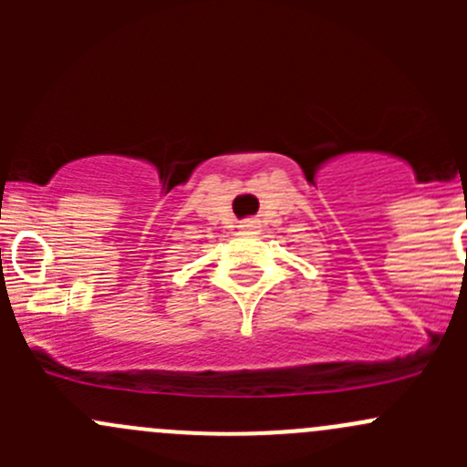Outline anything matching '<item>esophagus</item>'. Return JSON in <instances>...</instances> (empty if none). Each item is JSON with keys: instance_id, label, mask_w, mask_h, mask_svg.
<instances>
[{"instance_id": "obj_1", "label": "esophagus", "mask_w": 467, "mask_h": 467, "mask_svg": "<svg viewBox=\"0 0 467 467\" xmlns=\"http://www.w3.org/2000/svg\"><path fill=\"white\" fill-rule=\"evenodd\" d=\"M242 228L244 230H253V228H255V221H246V223H244Z\"/></svg>"}]
</instances>
